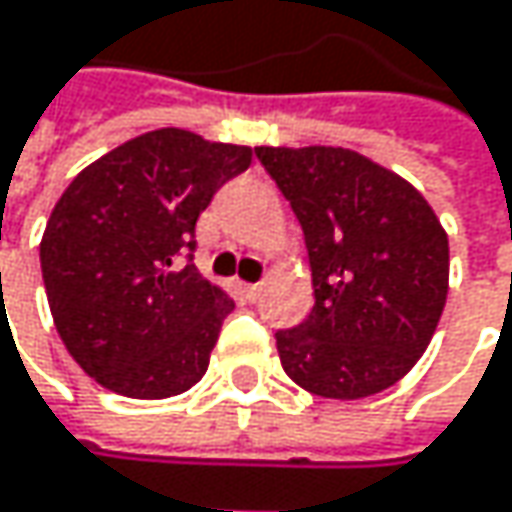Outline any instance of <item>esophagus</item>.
<instances>
[{
  "mask_svg": "<svg viewBox=\"0 0 512 512\" xmlns=\"http://www.w3.org/2000/svg\"><path fill=\"white\" fill-rule=\"evenodd\" d=\"M246 296H249V302H257L263 296V284H249L246 287Z\"/></svg>",
  "mask_w": 512,
  "mask_h": 512,
  "instance_id": "esophagus-1",
  "label": "esophagus"
}]
</instances>
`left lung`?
<instances>
[{
  "mask_svg": "<svg viewBox=\"0 0 512 512\" xmlns=\"http://www.w3.org/2000/svg\"><path fill=\"white\" fill-rule=\"evenodd\" d=\"M290 201L314 308L275 332L284 373L311 394L385 391L424 356L448 299V234L424 195L344 148H255Z\"/></svg>",
  "mask_w": 512,
  "mask_h": 512,
  "instance_id": "obj_1",
  "label": "left lung"
}]
</instances>
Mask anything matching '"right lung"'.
<instances>
[{"label":"right lung","mask_w":512,"mask_h":512,"mask_svg":"<svg viewBox=\"0 0 512 512\" xmlns=\"http://www.w3.org/2000/svg\"><path fill=\"white\" fill-rule=\"evenodd\" d=\"M249 165L252 148L165 127L100 156L58 198L44 287L67 353L103 388L162 400L207 373L234 299L195 269V222Z\"/></svg>","instance_id":"right-lung-1"}]
</instances>
